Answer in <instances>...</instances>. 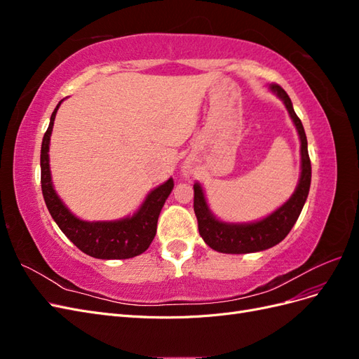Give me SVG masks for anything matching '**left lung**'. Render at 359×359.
Returning <instances> with one entry per match:
<instances>
[{
  "label": "left lung",
  "instance_id": "8db88e82",
  "mask_svg": "<svg viewBox=\"0 0 359 359\" xmlns=\"http://www.w3.org/2000/svg\"><path fill=\"white\" fill-rule=\"evenodd\" d=\"M269 90L277 94L283 100L286 109L295 124L299 140H301V177L293 191L290 199L269 214L265 219L255 223H224L215 219L206 203L203 190L201 184H194V202L193 208L198 219L199 233L203 241L208 244L215 252L231 253V255H244L262 252V250L274 247L280 241H283L286 235L290 232L293 224L297 223L298 217L302 211V206L307 201L310 182H311V163L307 149V137L301 119L293 111L292 102L287 93L277 83H271Z\"/></svg>",
  "mask_w": 359,
  "mask_h": 359
}]
</instances>
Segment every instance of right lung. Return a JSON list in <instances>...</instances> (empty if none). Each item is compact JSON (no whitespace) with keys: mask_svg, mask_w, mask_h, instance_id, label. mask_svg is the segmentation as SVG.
I'll return each mask as SVG.
<instances>
[{"mask_svg":"<svg viewBox=\"0 0 359 359\" xmlns=\"http://www.w3.org/2000/svg\"><path fill=\"white\" fill-rule=\"evenodd\" d=\"M62 100L50 115V123L43 136L40 169L41 191L48 210L62 233L85 255L97 259H130L142 255L153 243L157 232L160 211L173 189V180L151 191L140 208L132 215L115 222H83L73 215L53 190L49 168V142L57 111Z\"/></svg>","mask_w":359,"mask_h":359,"instance_id":"1","label":"right lung"}]
</instances>
